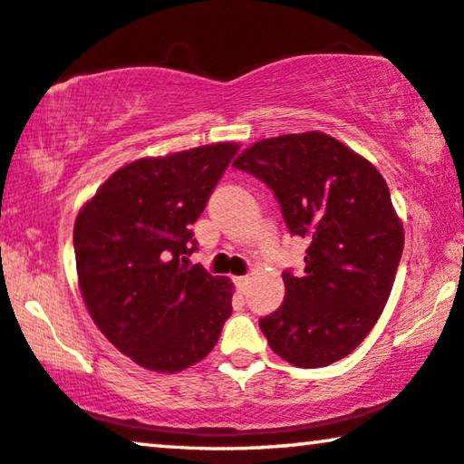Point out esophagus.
<instances>
[{"mask_svg":"<svg viewBox=\"0 0 464 464\" xmlns=\"http://www.w3.org/2000/svg\"><path fill=\"white\" fill-rule=\"evenodd\" d=\"M247 284H250V277H247V276L235 277V285H237V290L241 292V295H246V290H247Z\"/></svg>","mask_w":464,"mask_h":464,"instance_id":"esophagus-1","label":"esophagus"}]
</instances>
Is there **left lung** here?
I'll return each mask as SVG.
<instances>
[{
	"instance_id": "obj_1",
	"label": "left lung",
	"mask_w": 464,
	"mask_h": 464,
	"mask_svg": "<svg viewBox=\"0 0 464 464\" xmlns=\"http://www.w3.org/2000/svg\"><path fill=\"white\" fill-rule=\"evenodd\" d=\"M233 166L263 180L290 233L309 241L304 271H284V303L258 322L269 347L298 368L343 360L374 328L400 266L403 227L387 182L322 132L258 140Z\"/></svg>"
}]
</instances>
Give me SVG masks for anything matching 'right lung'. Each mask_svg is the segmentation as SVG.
Returning a JSON list of instances; mask_svg holds the SVG:
<instances>
[{"instance_id":"right-lung-1","label":"right lung","mask_w":464,"mask_h":464,"mask_svg":"<svg viewBox=\"0 0 464 464\" xmlns=\"http://www.w3.org/2000/svg\"><path fill=\"white\" fill-rule=\"evenodd\" d=\"M239 151L217 142L117 169L77 214L80 290L107 341L142 368L180 372L217 344L233 285L204 266L191 225Z\"/></svg>"}]
</instances>
